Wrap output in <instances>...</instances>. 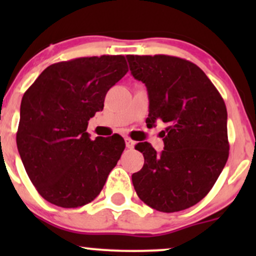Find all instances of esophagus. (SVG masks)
Listing matches in <instances>:
<instances>
[{"label":"esophagus","instance_id":"esophagus-1","mask_svg":"<svg viewBox=\"0 0 256 256\" xmlns=\"http://www.w3.org/2000/svg\"><path fill=\"white\" fill-rule=\"evenodd\" d=\"M125 144H126V148L131 149L134 146V142L132 140H130V138H125Z\"/></svg>","mask_w":256,"mask_h":256}]
</instances>
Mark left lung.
Returning a JSON list of instances; mask_svg holds the SVG:
<instances>
[{"label":"left lung","mask_w":256,"mask_h":256,"mask_svg":"<svg viewBox=\"0 0 256 256\" xmlns=\"http://www.w3.org/2000/svg\"><path fill=\"white\" fill-rule=\"evenodd\" d=\"M146 84V122L167 124L164 150L138 143L144 165L132 174L138 198L160 212L186 210L210 192L228 158V112L219 91L195 64L168 55H128Z\"/></svg>","instance_id":"obj_1"}]
</instances>
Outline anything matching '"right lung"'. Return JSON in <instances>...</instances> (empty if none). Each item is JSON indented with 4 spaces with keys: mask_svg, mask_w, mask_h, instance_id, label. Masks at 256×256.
Instances as JSON below:
<instances>
[{
    "mask_svg": "<svg viewBox=\"0 0 256 256\" xmlns=\"http://www.w3.org/2000/svg\"><path fill=\"white\" fill-rule=\"evenodd\" d=\"M128 71L122 55L62 61L46 67L22 96L18 150L32 184L50 204L80 207L101 192L125 142L119 134L91 140L88 122Z\"/></svg>",
    "mask_w": 256,
    "mask_h": 256,
    "instance_id": "obj_1",
    "label": "right lung"
}]
</instances>
